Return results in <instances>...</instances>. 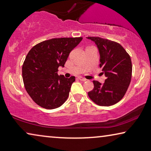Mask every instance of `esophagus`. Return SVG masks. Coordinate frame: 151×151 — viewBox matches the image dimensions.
I'll return each mask as SVG.
<instances>
[{
	"instance_id": "esophagus-1",
	"label": "esophagus",
	"mask_w": 151,
	"mask_h": 151,
	"mask_svg": "<svg viewBox=\"0 0 151 151\" xmlns=\"http://www.w3.org/2000/svg\"><path fill=\"white\" fill-rule=\"evenodd\" d=\"M78 79H79L80 81H87L86 78H83V77H82V76H78Z\"/></svg>"
}]
</instances>
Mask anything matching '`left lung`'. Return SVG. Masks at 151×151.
<instances>
[{"instance_id":"1","label":"left lung","mask_w":151,"mask_h":151,"mask_svg":"<svg viewBox=\"0 0 151 151\" xmlns=\"http://www.w3.org/2000/svg\"><path fill=\"white\" fill-rule=\"evenodd\" d=\"M95 42L100 53V67L106 78L104 83L93 81L94 88L88 92L96 104L109 106L119 102L131 82V58L117 42L100 37H87Z\"/></svg>"}]
</instances>
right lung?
<instances>
[{
    "mask_svg": "<svg viewBox=\"0 0 151 151\" xmlns=\"http://www.w3.org/2000/svg\"><path fill=\"white\" fill-rule=\"evenodd\" d=\"M82 37L59 38L36 45L27 54L22 66V77L26 91L34 102L46 109L60 107L68 98L75 76L58 75L69 53Z\"/></svg>",
    "mask_w": 151,
    "mask_h": 151,
    "instance_id": "obj_1",
    "label": "right lung"
}]
</instances>
